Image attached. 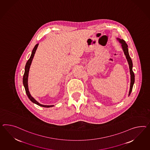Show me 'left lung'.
I'll use <instances>...</instances> for the list:
<instances>
[{"mask_svg": "<svg viewBox=\"0 0 150 150\" xmlns=\"http://www.w3.org/2000/svg\"><path fill=\"white\" fill-rule=\"evenodd\" d=\"M117 40L121 44L122 48L123 50L124 54L126 56V58L127 59V62H128V65H129V72H130V74H131V84H130V88H129V93H128V96H129L130 95L131 92L132 91L133 86L134 84L135 76L134 72L133 71V62H132V59H131L129 53H128V45H127V43L122 39L117 38Z\"/></svg>", "mask_w": 150, "mask_h": 150, "instance_id": "obj_1", "label": "left lung"}]
</instances>
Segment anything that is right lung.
Instances as JSON below:
<instances>
[{
	"mask_svg": "<svg viewBox=\"0 0 150 150\" xmlns=\"http://www.w3.org/2000/svg\"><path fill=\"white\" fill-rule=\"evenodd\" d=\"M38 46H39V43L35 45V46L34 47V49L33 50V51H32V52H31L30 57L29 59L28 60V62H27V63H26V65H25V71H24V75H23V85H24V87L25 90V92H26V93H27V96L28 97V98H29V100H30L33 103L36 104L38 105L39 106L42 107H52L54 106L53 105H43V104H41L39 103L33 97L31 96L30 93V92H29V88H28V75H29V69H30V67L31 62H32L33 59V58H34V57L35 54V52H36V50H37Z\"/></svg>",
	"mask_w": 150,
	"mask_h": 150,
	"instance_id": "right-lung-1",
	"label": "right lung"
}]
</instances>
